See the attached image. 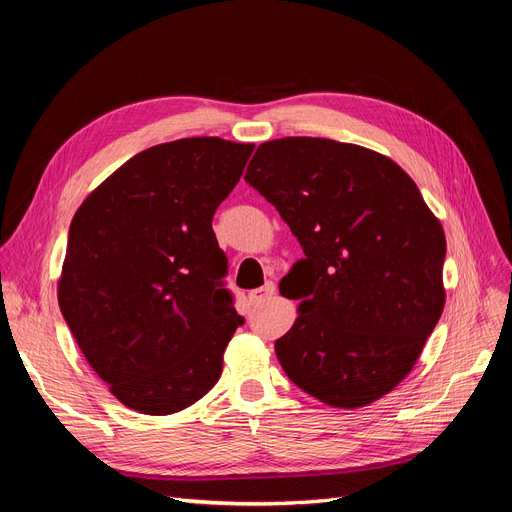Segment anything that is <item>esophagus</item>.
<instances>
[{"mask_svg": "<svg viewBox=\"0 0 512 512\" xmlns=\"http://www.w3.org/2000/svg\"><path fill=\"white\" fill-rule=\"evenodd\" d=\"M275 297V284H265L262 288H258V290H252L250 292V301L254 303V305H260V303H267V301H271Z\"/></svg>", "mask_w": 512, "mask_h": 512, "instance_id": "obj_1", "label": "esophagus"}]
</instances>
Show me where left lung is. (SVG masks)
<instances>
[{"label":"left lung","mask_w":512,"mask_h":512,"mask_svg":"<svg viewBox=\"0 0 512 512\" xmlns=\"http://www.w3.org/2000/svg\"><path fill=\"white\" fill-rule=\"evenodd\" d=\"M245 181L305 254L280 284L301 301L275 342L286 376L333 408L374 404L410 374L442 316L440 220L391 158L329 138L262 143Z\"/></svg>","instance_id":"8db88e82"}]
</instances>
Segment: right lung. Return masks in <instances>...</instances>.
I'll return each instance as SVG.
<instances>
[{
  "mask_svg": "<svg viewBox=\"0 0 512 512\" xmlns=\"http://www.w3.org/2000/svg\"><path fill=\"white\" fill-rule=\"evenodd\" d=\"M254 151L218 136L136 153L74 213L57 301L91 369L123 406L175 414L222 376L243 318L222 288L211 228Z\"/></svg>",
  "mask_w": 512,
  "mask_h": 512,
  "instance_id": "1",
  "label": "right lung"
}]
</instances>
